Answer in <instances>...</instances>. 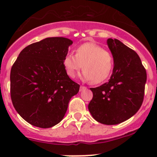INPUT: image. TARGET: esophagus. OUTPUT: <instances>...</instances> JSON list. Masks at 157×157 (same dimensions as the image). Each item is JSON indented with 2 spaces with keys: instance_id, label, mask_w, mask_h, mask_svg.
Returning a JSON list of instances; mask_svg holds the SVG:
<instances>
[{
  "instance_id": "34e87169",
  "label": "esophagus",
  "mask_w": 157,
  "mask_h": 157,
  "mask_svg": "<svg viewBox=\"0 0 157 157\" xmlns=\"http://www.w3.org/2000/svg\"><path fill=\"white\" fill-rule=\"evenodd\" d=\"M86 89V87L83 86H80V91H82V90H84V89Z\"/></svg>"
}]
</instances>
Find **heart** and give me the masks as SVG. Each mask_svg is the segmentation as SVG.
<instances>
[{
    "mask_svg": "<svg viewBox=\"0 0 157 157\" xmlns=\"http://www.w3.org/2000/svg\"><path fill=\"white\" fill-rule=\"evenodd\" d=\"M63 65L67 75L71 78L83 68L82 80L100 83L109 77L113 68V57L99 44L86 42L76 48L75 55H65Z\"/></svg>",
    "mask_w": 157,
    "mask_h": 157,
    "instance_id": "b5f03b06",
    "label": "heart"
}]
</instances>
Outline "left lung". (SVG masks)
Wrapping results in <instances>:
<instances>
[{"label": "left lung", "instance_id": "8db88e82", "mask_svg": "<svg viewBox=\"0 0 157 157\" xmlns=\"http://www.w3.org/2000/svg\"><path fill=\"white\" fill-rule=\"evenodd\" d=\"M114 68L109 82L96 88L88 108L97 121L106 125L124 122L137 113L144 99L147 73L133 50L118 39H108Z\"/></svg>", "mask_w": 157, "mask_h": 157}]
</instances>
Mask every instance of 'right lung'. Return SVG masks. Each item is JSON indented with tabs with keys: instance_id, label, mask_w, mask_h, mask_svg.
Here are the masks:
<instances>
[{
	"instance_id": "add662e5",
	"label": "right lung",
	"mask_w": 157,
	"mask_h": 157,
	"mask_svg": "<svg viewBox=\"0 0 157 157\" xmlns=\"http://www.w3.org/2000/svg\"><path fill=\"white\" fill-rule=\"evenodd\" d=\"M71 40L50 37L24 48L12 66L10 94L17 113L35 127L49 128L63 120L80 85L63 65Z\"/></svg>"
}]
</instances>
